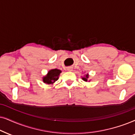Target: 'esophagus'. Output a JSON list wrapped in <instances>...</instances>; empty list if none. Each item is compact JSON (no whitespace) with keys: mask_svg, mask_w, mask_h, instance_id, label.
I'll list each match as a JSON object with an SVG mask.
<instances>
[{"mask_svg":"<svg viewBox=\"0 0 135 135\" xmlns=\"http://www.w3.org/2000/svg\"><path fill=\"white\" fill-rule=\"evenodd\" d=\"M67 70H69V71H72V70H73L72 67H68V68H67Z\"/></svg>","mask_w":135,"mask_h":135,"instance_id":"34e87169","label":"esophagus"}]
</instances>
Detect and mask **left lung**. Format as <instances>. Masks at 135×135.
<instances>
[{
	"instance_id": "1",
	"label": "left lung",
	"mask_w": 135,
	"mask_h": 135,
	"mask_svg": "<svg viewBox=\"0 0 135 135\" xmlns=\"http://www.w3.org/2000/svg\"><path fill=\"white\" fill-rule=\"evenodd\" d=\"M88 78H89V75H88V74H86V75H85V76L83 77L82 79H83V80L84 81H88Z\"/></svg>"
}]
</instances>
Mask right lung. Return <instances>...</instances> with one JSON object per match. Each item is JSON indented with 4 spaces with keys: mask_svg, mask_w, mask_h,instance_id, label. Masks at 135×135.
Segmentation results:
<instances>
[{
    "mask_svg": "<svg viewBox=\"0 0 135 135\" xmlns=\"http://www.w3.org/2000/svg\"><path fill=\"white\" fill-rule=\"evenodd\" d=\"M62 71L59 69H52L48 71L47 74L43 77L42 81L45 83L51 84H53L59 79V76L60 75Z\"/></svg>",
    "mask_w": 135,
    "mask_h": 135,
    "instance_id": "obj_1",
    "label": "right lung"
}]
</instances>
